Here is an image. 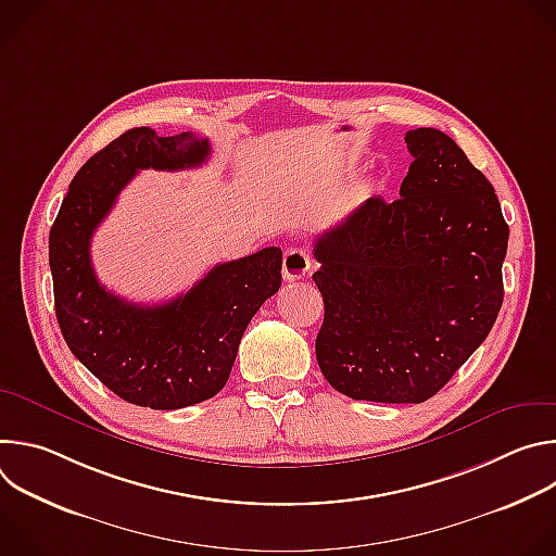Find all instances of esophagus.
I'll return each mask as SVG.
<instances>
[{
  "label": "esophagus",
  "instance_id": "34e87169",
  "mask_svg": "<svg viewBox=\"0 0 556 556\" xmlns=\"http://www.w3.org/2000/svg\"><path fill=\"white\" fill-rule=\"evenodd\" d=\"M309 266H312V257L303 249L290 247L283 253V268H281V273H283L286 281H296V279L305 277Z\"/></svg>",
  "mask_w": 556,
  "mask_h": 556
}]
</instances>
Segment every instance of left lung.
Here are the masks:
<instances>
[{
    "label": "left lung",
    "instance_id": "obj_1",
    "mask_svg": "<svg viewBox=\"0 0 556 556\" xmlns=\"http://www.w3.org/2000/svg\"><path fill=\"white\" fill-rule=\"evenodd\" d=\"M401 198H369L316 237V361L354 401L425 403L489 337L508 224L486 176L440 129L405 136Z\"/></svg>",
    "mask_w": 556,
    "mask_h": 556
}]
</instances>
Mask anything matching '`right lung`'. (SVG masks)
I'll use <instances>...</instances> for the list:
<instances>
[{
  "instance_id": "right-lung-1",
  "label": "right lung",
  "mask_w": 556,
  "mask_h": 556,
  "mask_svg": "<svg viewBox=\"0 0 556 556\" xmlns=\"http://www.w3.org/2000/svg\"><path fill=\"white\" fill-rule=\"evenodd\" d=\"M211 144L189 131L134 127L78 169L50 228L54 309L70 352L123 401L149 409L198 405L226 384L237 348L262 303L281 286V251L213 266L191 290L161 303H129L92 268V235L140 169L206 163Z\"/></svg>"
}]
</instances>
